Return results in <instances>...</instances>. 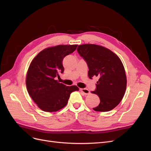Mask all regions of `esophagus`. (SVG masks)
Listing matches in <instances>:
<instances>
[{"mask_svg": "<svg viewBox=\"0 0 151 151\" xmlns=\"http://www.w3.org/2000/svg\"><path fill=\"white\" fill-rule=\"evenodd\" d=\"M80 90H81V92L83 93L84 94H85V95H88V94H89L90 93V91H89L88 89H86V88L81 89Z\"/></svg>", "mask_w": 151, "mask_h": 151, "instance_id": "1", "label": "esophagus"}]
</instances>
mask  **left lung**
<instances>
[{
  "label": "left lung",
  "instance_id": "1",
  "mask_svg": "<svg viewBox=\"0 0 151 151\" xmlns=\"http://www.w3.org/2000/svg\"><path fill=\"white\" fill-rule=\"evenodd\" d=\"M77 52L88 63V76L98 77L96 89L92 93L97 94L100 103L93 109L96 111H109L120 103L125 93L127 76L124 66L116 54L101 45H79Z\"/></svg>",
  "mask_w": 151,
  "mask_h": 151
}]
</instances>
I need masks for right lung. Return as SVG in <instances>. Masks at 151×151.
Masks as SVG:
<instances>
[{
    "label": "right lung",
    "instance_id": "right-lung-1",
    "mask_svg": "<svg viewBox=\"0 0 151 151\" xmlns=\"http://www.w3.org/2000/svg\"><path fill=\"white\" fill-rule=\"evenodd\" d=\"M78 45H60L48 47L31 61L26 77L28 92L37 106L47 112L64 108L70 94L79 91L76 86H67L56 80L64 68L63 59L74 52Z\"/></svg>",
    "mask_w": 151,
    "mask_h": 151
}]
</instances>
